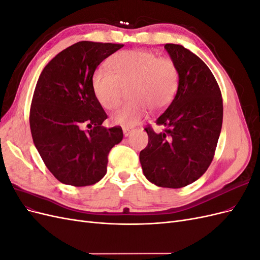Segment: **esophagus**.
<instances>
[{
    "mask_svg": "<svg viewBox=\"0 0 260 260\" xmlns=\"http://www.w3.org/2000/svg\"><path fill=\"white\" fill-rule=\"evenodd\" d=\"M122 131H123V135L125 136V137H128L130 133L132 132V129L131 128H127V127H123L122 128Z\"/></svg>",
    "mask_w": 260,
    "mask_h": 260,
    "instance_id": "esophagus-1",
    "label": "esophagus"
}]
</instances>
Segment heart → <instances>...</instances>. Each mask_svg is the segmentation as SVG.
<instances>
[{"label":"heart","mask_w":260,"mask_h":260,"mask_svg":"<svg viewBox=\"0 0 260 260\" xmlns=\"http://www.w3.org/2000/svg\"><path fill=\"white\" fill-rule=\"evenodd\" d=\"M93 89L101 105L115 108L120 102L123 88L130 85V101L118 107L112 121L132 127L146 116L148 106L158 111L168 105L178 85V68L169 57H158L154 52L122 51L116 54L108 67H100L93 75Z\"/></svg>","instance_id":"b5f03b06"}]
</instances>
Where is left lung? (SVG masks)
I'll use <instances>...</instances> for the list:
<instances>
[{
    "mask_svg": "<svg viewBox=\"0 0 260 260\" xmlns=\"http://www.w3.org/2000/svg\"><path fill=\"white\" fill-rule=\"evenodd\" d=\"M175 61L179 85L175 99L156 119V133L145 127L147 146L140 152L143 174L152 183L183 187L202 177L214 159L222 127L221 91L208 66L182 45L165 44Z\"/></svg>",
    "mask_w": 260,
    "mask_h": 260,
    "instance_id": "left-lung-1",
    "label": "left lung"
}]
</instances>
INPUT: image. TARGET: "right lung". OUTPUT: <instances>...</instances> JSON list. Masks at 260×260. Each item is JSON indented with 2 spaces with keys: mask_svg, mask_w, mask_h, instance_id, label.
Masks as SVG:
<instances>
[{
  "mask_svg": "<svg viewBox=\"0 0 260 260\" xmlns=\"http://www.w3.org/2000/svg\"><path fill=\"white\" fill-rule=\"evenodd\" d=\"M122 46L77 42L59 52L39 77L30 106L31 136L46 168L61 183L99 182L106 175L109 152L121 142V127L102 125L107 115L92 80L101 62Z\"/></svg>",
  "mask_w": 260,
  "mask_h": 260,
  "instance_id": "add662e5",
  "label": "right lung"
}]
</instances>
